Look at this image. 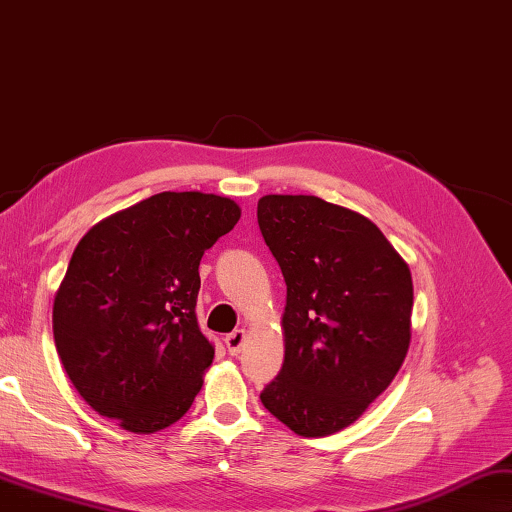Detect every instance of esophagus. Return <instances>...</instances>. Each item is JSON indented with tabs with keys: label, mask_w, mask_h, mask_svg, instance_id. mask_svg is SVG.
I'll use <instances>...</instances> for the list:
<instances>
[{
	"label": "esophagus",
	"mask_w": 512,
	"mask_h": 512,
	"mask_svg": "<svg viewBox=\"0 0 512 512\" xmlns=\"http://www.w3.org/2000/svg\"><path fill=\"white\" fill-rule=\"evenodd\" d=\"M245 339H247V332H245V330H234L231 334H227V336H225L227 352H229V354H238L240 350H243Z\"/></svg>",
	"instance_id": "esophagus-1"
}]
</instances>
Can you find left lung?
Here are the masks:
<instances>
[{"label":"left lung","instance_id":"8db88e82","mask_svg":"<svg viewBox=\"0 0 512 512\" xmlns=\"http://www.w3.org/2000/svg\"><path fill=\"white\" fill-rule=\"evenodd\" d=\"M258 227L287 285L285 361L260 401L296 435H334L406 359L408 263L372 220L316 196H263Z\"/></svg>","mask_w":512,"mask_h":512}]
</instances>
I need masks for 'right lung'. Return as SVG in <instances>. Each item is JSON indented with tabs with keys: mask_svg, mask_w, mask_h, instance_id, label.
<instances>
[{
	"mask_svg": "<svg viewBox=\"0 0 512 512\" xmlns=\"http://www.w3.org/2000/svg\"><path fill=\"white\" fill-rule=\"evenodd\" d=\"M238 218L229 198L162 191L77 243L55 294L53 336L75 390L102 417L151 435L191 408L214 361L196 318L198 265Z\"/></svg>",
	"mask_w": 512,
	"mask_h": 512,
	"instance_id": "right-lung-1",
	"label": "right lung"
}]
</instances>
